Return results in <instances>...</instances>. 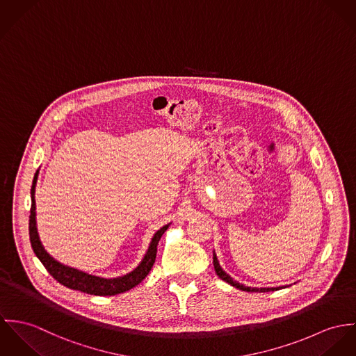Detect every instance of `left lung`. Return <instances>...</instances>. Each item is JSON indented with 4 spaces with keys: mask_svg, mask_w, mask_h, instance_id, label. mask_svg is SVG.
<instances>
[{
    "mask_svg": "<svg viewBox=\"0 0 356 356\" xmlns=\"http://www.w3.org/2000/svg\"><path fill=\"white\" fill-rule=\"evenodd\" d=\"M213 265H214V270H216V273H217V276L220 277L221 280H224V281H227L228 284H231V285H234V286H236L237 289H241V291H247V292H273V291H277V289H280V288H251V286H244V285H241V284H238L236 282L232 277L228 276L222 269H221V266H220V264H218V261H217V257H216V254H213Z\"/></svg>",
    "mask_w": 356,
    "mask_h": 356,
    "instance_id": "1",
    "label": "left lung"
}]
</instances>
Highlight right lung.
I'll use <instances>...</instances> for the list:
<instances>
[{
    "mask_svg": "<svg viewBox=\"0 0 356 356\" xmlns=\"http://www.w3.org/2000/svg\"><path fill=\"white\" fill-rule=\"evenodd\" d=\"M38 172L34 176L33 187H31V210H30V222H29V231H30V241L31 247L35 252V255L40 258L42 265L46 268V270L50 273L56 281H58L61 285L80 291L84 293L90 295H97V296H112V295H119L125 291L132 289L136 286L145 277L149 275L152 270L154 262H156V255H157V245H159V238L163 235V232L168 229L169 225H165L159 229V232L154 235L150 247L142 261V264L129 275L127 276L119 277V278H99V277L90 276L83 272H79L76 269L68 268L65 265H61L56 259H53L46 250L43 248L40 243L38 232H37V224H35V183H37Z\"/></svg>",
    "mask_w": 356,
    "mask_h": 356,
    "instance_id": "right-lung-1",
    "label": "right lung"
}]
</instances>
